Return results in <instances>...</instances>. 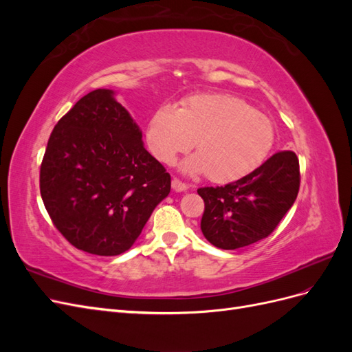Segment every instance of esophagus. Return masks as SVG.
<instances>
[{
    "instance_id": "34e87169",
    "label": "esophagus",
    "mask_w": 352,
    "mask_h": 352,
    "mask_svg": "<svg viewBox=\"0 0 352 352\" xmlns=\"http://www.w3.org/2000/svg\"><path fill=\"white\" fill-rule=\"evenodd\" d=\"M172 188L176 190V192H184V190L188 189V185L185 182H182L179 177H173L172 179Z\"/></svg>"
}]
</instances>
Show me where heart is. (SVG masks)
I'll return each mask as SVG.
<instances>
[{
  "label": "heart",
  "mask_w": 352,
  "mask_h": 352,
  "mask_svg": "<svg viewBox=\"0 0 352 352\" xmlns=\"http://www.w3.org/2000/svg\"><path fill=\"white\" fill-rule=\"evenodd\" d=\"M145 141L166 164L194 145L198 154L186 163L212 182L226 184L254 172L274 141L272 122L248 102L226 94L192 95L176 109L163 104L146 123Z\"/></svg>",
  "instance_id": "b5f03b06"
}]
</instances>
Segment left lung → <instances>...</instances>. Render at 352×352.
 <instances>
[{
	"instance_id": "8db88e82",
	"label": "left lung",
	"mask_w": 352,
	"mask_h": 352,
	"mask_svg": "<svg viewBox=\"0 0 352 352\" xmlns=\"http://www.w3.org/2000/svg\"><path fill=\"white\" fill-rule=\"evenodd\" d=\"M300 162L279 151L236 182L199 188L204 199L201 230L221 250H236L267 238L292 207L300 190Z\"/></svg>"
}]
</instances>
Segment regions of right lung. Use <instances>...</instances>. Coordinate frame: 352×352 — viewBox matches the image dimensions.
Wrapping results in <instances>:
<instances>
[{
    "instance_id": "obj_1",
    "label": "right lung",
    "mask_w": 352,
    "mask_h": 352,
    "mask_svg": "<svg viewBox=\"0 0 352 352\" xmlns=\"http://www.w3.org/2000/svg\"><path fill=\"white\" fill-rule=\"evenodd\" d=\"M172 179L110 89H95L61 117L41 163L39 189L74 248L119 255L141 235Z\"/></svg>"
}]
</instances>
